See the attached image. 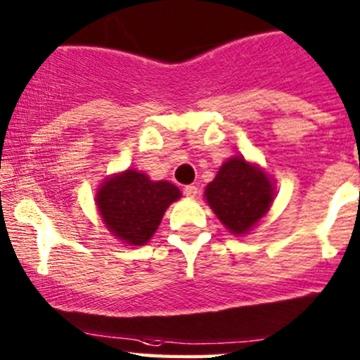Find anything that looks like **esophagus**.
Here are the masks:
<instances>
[{
    "mask_svg": "<svg viewBox=\"0 0 360 360\" xmlns=\"http://www.w3.org/2000/svg\"><path fill=\"white\" fill-rule=\"evenodd\" d=\"M197 192H198V188L195 187V185H187V187H184V193H185V195H187L188 198L197 197Z\"/></svg>",
    "mask_w": 360,
    "mask_h": 360,
    "instance_id": "1",
    "label": "esophagus"
}]
</instances>
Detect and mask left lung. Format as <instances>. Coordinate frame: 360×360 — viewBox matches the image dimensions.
<instances>
[{
	"mask_svg": "<svg viewBox=\"0 0 360 360\" xmlns=\"http://www.w3.org/2000/svg\"><path fill=\"white\" fill-rule=\"evenodd\" d=\"M205 198L224 226L239 236L268 212L273 187L266 173L243 156H234L207 185Z\"/></svg>",
	"mask_w": 360,
	"mask_h": 360,
	"instance_id": "left-lung-1",
	"label": "left lung"
}]
</instances>
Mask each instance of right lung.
<instances>
[{
  "instance_id": "1",
  "label": "right lung",
  "mask_w": 360,
  "mask_h": 360,
  "mask_svg": "<svg viewBox=\"0 0 360 360\" xmlns=\"http://www.w3.org/2000/svg\"><path fill=\"white\" fill-rule=\"evenodd\" d=\"M179 198L180 190L170 181H151L145 173L126 170L104 181L96 202L114 236L141 246L158 229L168 205Z\"/></svg>"
}]
</instances>
